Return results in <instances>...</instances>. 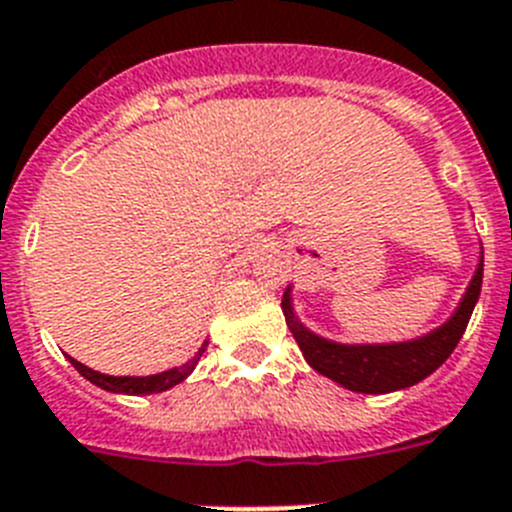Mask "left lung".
Returning <instances> with one entry per match:
<instances>
[{"label": "left lung", "mask_w": 512, "mask_h": 512, "mask_svg": "<svg viewBox=\"0 0 512 512\" xmlns=\"http://www.w3.org/2000/svg\"><path fill=\"white\" fill-rule=\"evenodd\" d=\"M484 273V252H479L477 270L461 296L451 317L420 337L402 342H337L311 332L293 309V286L283 293V317L288 330L299 342L306 363L335 384L358 394H389L407 389L446 363L453 348L459 345L471 311L479 301Z\"/></svg>", "instance_id": "8db88e82"}]
</instances>
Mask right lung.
Here are the masks:
<instances>
[{"mask_svg": "<svg viewBox=\"0 0 512 512\" xmlns=\"http://www.w3.org/2000/svg\"><path fill=\"white\" fill-rule=\"evenodd\" d=\"M206 348L208 342H203L201 348H198V353H195L185 366L170 368V371L162 373H151V376H108V373L92 371L90 366H84V363L74 361V358H69V361L71 366L82 373L84 379L92 381V384L100 386V389L113 391V394H133V397H136V394H159V391H167L172 389V386L182 384V381L193 373V368L198 366V361H201V355L206 353Z\"/></svg>", "mask_w": 512, "mask_h": 512, "instance_id": "1", "label": "right lung"}]
</instances>
